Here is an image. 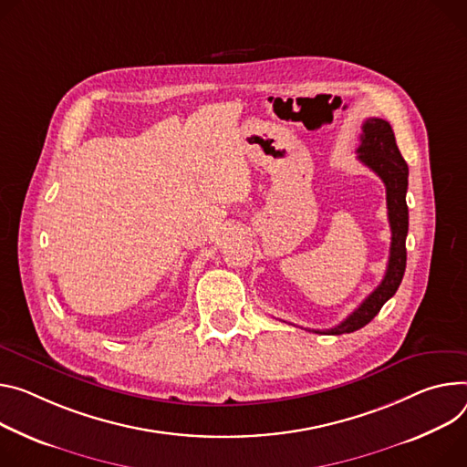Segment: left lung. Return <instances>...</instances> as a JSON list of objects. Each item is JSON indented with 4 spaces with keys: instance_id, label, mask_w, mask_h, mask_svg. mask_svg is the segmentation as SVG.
<instances>
[{
    "instance_id": "obj_1",
    "label": "left lung",
    "mask_w": 467,
    "mask_h": 467,
    "mask_svg": "<svg viewBox=\"0 0 467 467\" xmlns=\"http://www.w3.org/2000/svg\"><path fill=\"white\" fill-rule=\"evenodd\" d=\"M358 158L368 169L384 181L388 195V218L391 227V249L388 270L381 283L367 296L361 306L348 315L341 324L331 329H309L315 333L341 335L352 333L367 326L384 307V304L393 298L397 292L404 270H406V236H408V163L404 161L391 124L384 119L370 117L363 122L361 143L358 147Z\"/></svg>"
}]
</instances>
